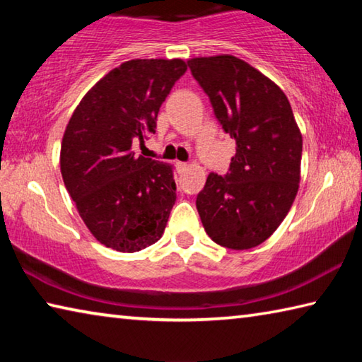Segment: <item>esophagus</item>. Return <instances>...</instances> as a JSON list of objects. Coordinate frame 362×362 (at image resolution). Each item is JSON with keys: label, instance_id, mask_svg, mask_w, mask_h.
Returning a JSON list of instances; mask_svg holds the SVG:
<instances>
[{"label": "esophagus", "instance_id": "1", "mask_svg": "<svg viewBox=\"0 0 362 362\" xmlns=\"http://www.w3.org/2000/svg\"><path fill=\"white\" fill-rule=\"evenodd\" d=\"M175 168H177V170H179V173L182 174V173H185V170L188 169V164H187V163H182V161H177V163H175Z\"/></svg>", "mask_w": 362, "mask_h": 362}]
</instances>
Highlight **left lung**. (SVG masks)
I'll return each instance as SVG.
<instances>
[{
    "instance_id": "8db88e82",
    "label": "left lung",
    "mask_w": 362,
    "mask_h": 362,
    "mask_svg": "<svg viewBox=\"0 0 362 362\" xmlns=\"http://www.w3.org/2000/svg\"><path fill=\"white\" fill-rule=\"evenodd\" d=\"M187 64L236 140L228 174L207 175L196 209L218 246L255 247L276 231L298 192L302 134L291 103L278 84L230 54Z\"/></svg>"
}]
</instances>
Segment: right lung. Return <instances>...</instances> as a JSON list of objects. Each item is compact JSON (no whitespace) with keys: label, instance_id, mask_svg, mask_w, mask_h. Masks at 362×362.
I'll list each match as a JSON object with an SVG mask.
<instances>
[{"label":"right lung","instance_id":"add662e5","mask_svg":"<svg viewBox=\"0 0 362 362\" xmlns=\"http://www.w3.org/2000/svg\"><path fill=\"white\" fill-rule=\"evenodd\" d=\"M185 71L182 59L127 60L86 93L65 127V187L95 240L118 252L155 244L175 204L174 168L131 148L155 132L159 107Z\"/></svg>","mask_w":362,"mask_h":362}]
</instances>
